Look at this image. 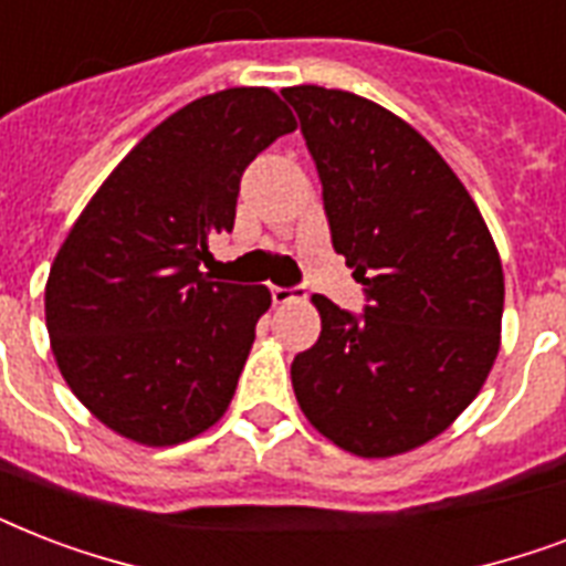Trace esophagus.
<instances>
[{"instance_id":"1","label":"esophagus","mask_w":566,"mask_h":566,"mask_svg":"<svg viewBox=\"0 0 566 566\" xmlns=\"http://www.w3.org/2000/svg\"><path fill=\"white\" fill-rule=\"evenodd\" d=\"M270 293H273L275 305H287V302L296 296V293H293V287H279V284H273V287H270Z\"/></svg>"}]
</instances>
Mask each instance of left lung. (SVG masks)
<instances>
[{
    "mask_svg": "<svg viewBox=\"0 0 566 566\" xmlns=\"http://www.w3.org/2000/svg\"><path fill=\"white\" fill-rule=\"evenodd\" d=\"M317 164L332 247L364 284V314L314 296L317 344L293 394L346 452L390 458L438 438L500 353L505 279L473 196L438 149L376 102L284 87Z\"/></svg>",
    "mask_w": 566,
    "mask_h": 566,
    "instance_id": "left-lung-1",
    "label": "left lung"
}]
</instances>
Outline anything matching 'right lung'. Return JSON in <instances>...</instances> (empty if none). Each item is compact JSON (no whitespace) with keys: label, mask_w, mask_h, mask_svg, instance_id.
Wrapping results in <instances>:
<instances>
[{"label":"right lung","mask_w":566,"mask_h":566,"mask_svg":"<svg viewBox=\"0 0 566 566\" xmlns=\"http://www.w3.org/2000/svg\"><path fill=\"white\" fill-rule=\"evenodd\" d=\"M293 128L270 87L190 102L117 164L57 249L46 282L57 370L123 438L172 447L229 408L273 296L199 266L234 229L243 170Z\"/></svg>","instance_id":"1"}]
</instances>
